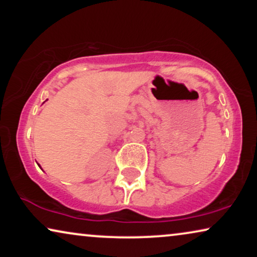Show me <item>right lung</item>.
<instances>
[{
	"mask_svg": "<svg viewBox=\"0 0 257 257\" xmlns=\"http://www.w3.org/2000/svg\"><path fill=\"white\" fill-rule=\"evenodd\" d=\"M38 166H40V165H38Z\"/></svg>",
	"mask_w": 257,
	"mask_h": 257,
	"instance_id": "add662e5",
	"label": "right lung"
}]
</instances>
